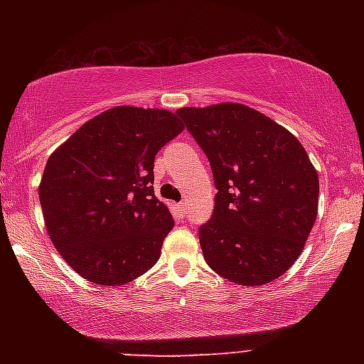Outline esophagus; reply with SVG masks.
<instances>
[{"label":"esophagus","mask_w":364,"mask_h":364,"mask_svg":"<svg viewBox=\"0 0 364 364\" xmlns=\"http://www.w3.org/2000/svg\"><path fill=\"white\" fill-rule=\"evenodd\" d=\"M176 208H177V212L181 213V215H186V212H187V202H181V203H177Z\"/></svg>","instance_id":"34e87169"}]
</instances>
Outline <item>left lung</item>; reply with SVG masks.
I'll return each mask as SVG.
<instances>
[{"label": "left lung", "mask_w": 364, "mask_h": 364, "mask_svg": "<svg viewBox=\"0 0 364 364\" xmlns=\"http://www.w3.org/2000/svg\"><path fill=\"white\" fill-rule=\"evenodd\" d=\"M210 162L213 215L198 230L207 265L228 282L265 285L300 257L318 213L316 168L300 141L238 102L182 107Z\"/></svg>", "instance_id": "obj_1"}]
</instances>
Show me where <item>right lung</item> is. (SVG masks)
Segmentation results:
<instances>
[{"mask_svg": "<svg viewBox=\"0 0 364 364\" xmlns=\"http://www.w3.org/2000/svg\"><path fill=\"white\" fill-rule=\"evenodd\" d=\"M182 131L166 109L117 106L49 156L39 183L44 225L87 282L126 285L157 263L173 220L154 196V159Z\"/></svg>", "mask_w": 364, "mask_h": 364, "instance_id": "right-lung-1", "label": "right lung"}]
</instances>
